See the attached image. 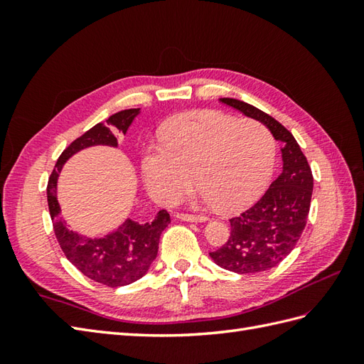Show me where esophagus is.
Wrapping results in <instances>:
<instances>
[{
	"instance_id": "esophagus-1",
	"label": "esophagus",
	"mask_w": 364,
	"mask_h": 364,
	"mask_svg": "<svg viewBox=\"0 0 364 364\" xmlns=\"http://www.w3.org/2000/svg\"><path fill=\"white\" fill-rule=\"evenodd\" d=\"M176 219L186 220V222H205L206 218L203 215H196V214H188V213H176Z\"/></svg>"
}]
</instances>
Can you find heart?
<instances>
[{"instance_id": "obj_1", "label": "heart", "mask_w": 364, "mask_h": 364, "mask_svg": "<svg viewBox=\"0 0 364 364\" xmlns=\"http://www.w3.org/2000/svg\"><path fill=\"white\" fill-rule=\"evenodd\" d=\"M275 154V139L262 123L192 111L166 123L161 144L145 145L142 175L158 202L173 205L186 196L194 172L205 202L236 211L266 188Z\"/></svg>"}]
</instances>
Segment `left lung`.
<instances>
[{"instance_id": "obj_1", "label": "left lung", "mask_w": 364, "mask_h": 364, "mask_svg": "<svg viewBox=\"0 0 364 364\" xmlns=\"http://www.w3.org/2000/svg\"><path fill=\"white\" fill-rule=\"evenodd\" d=\"M220 102L264 123L277 141L284 142L280 176L252 208L230 219L228 241L210 253L215 264L231 272H264L288 257L304 233L313 194L311 167L280 122L241 100L220 98Z\"/></svg>"}]
</instances>
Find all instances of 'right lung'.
<instances>
[{
  "mask_svg": "<svg viewBox=\"0 0 364 364\" xmlns=\"http://www.w3.org/2000/svg\"><path fill=\"white\" fill-rule=\"evenodd\" d=\"M137 114L139 109L120 111L111 115L105 123H97L94 128L75 139L59 156L46 186L54 235L67 259L90 280L109 288L129 284L145 275L158 255L159 236L170 223L168 213L161 210L156 218L146 223L127 220L117 231L102 239L84 237L68 230L60 218L56 184L60 168L72 154L92 145L117 146L115 133L122 131L125 134Z\"/></svg>",
  "mask_w": 364,
  "mask_h": 364,
  "instance_id": "add662e5",
  "label": "right lung"
}]
</instances>
